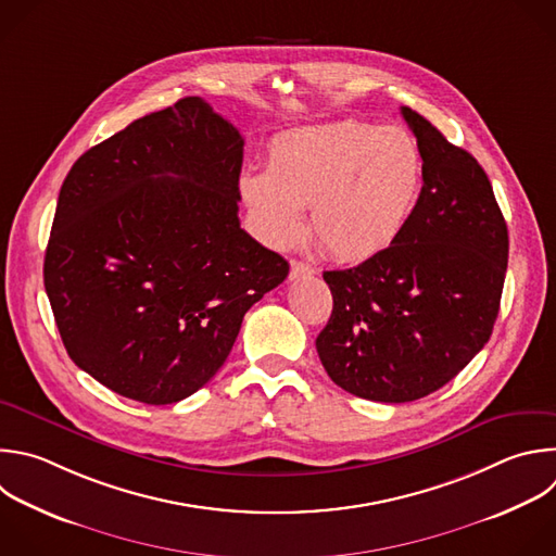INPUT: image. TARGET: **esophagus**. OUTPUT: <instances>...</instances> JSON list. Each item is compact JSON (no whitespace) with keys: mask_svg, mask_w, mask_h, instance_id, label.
I'll list each match as a JSON object with an SVG mask.
<instances>
[{"mask_svg":"<svg viewBox=\"0 0 556 556\" xmlns=\"http://www.w3.org/2000/svg\"><path fill=\"white\" fill-rule=\"evenodd\" d=\"M305 275H314V268L305 262L292 260L290 262V279H299V277H305Z\"/></svg>","mask_w":556,"mask_h":556,"instance_id":"obj_1","label":"esophagus"}]
</instances>
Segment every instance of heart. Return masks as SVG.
Instances as JSON below:
<instances>
[{
	"mask_svg": "<svg viewBox=\"0 0 556 556\" xmlns=\"http://www.w3.org/2000/svg\"><path fill=\"white\" fill-rule=\"evenodd\" d=\"M426 161L402 128L357 119L279 132L266 150V169L240 176V194L255 233L288 249L305 231L340 262H362L389 249L421 199Z\"/></svg>",
	"mask_w": 556,
	"mask_h": 556,
	"instance_id": "b5f03b06",
	"label": "heart"
}]
</instances>
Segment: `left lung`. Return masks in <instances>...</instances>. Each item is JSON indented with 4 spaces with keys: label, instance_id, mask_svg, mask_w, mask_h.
Instances as JSON below:
<instances>
[{
    "label": "left lung",
    "instance_id": "8db88e82",
    "mask_svg": "<svg viewBox=\"0 0 556 556\" xmlns=\"http://www.w3.org/2000/svg\"><path fill=\"white\" fill-rule=\"evenodd\" d=\"M402 115L426 161L421 199L389 249L323 273L333 309L316 338L340 389L384 404L439 391L489 342L508 262L486 172L417 111Z\"/></svg>",
    "mask_w": 556,
    "mask_h": 556
}]
</instances>
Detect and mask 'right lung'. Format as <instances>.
Instances as JSON below:
<instances>
[{
    "instance_id": "add662e5",
    "label": "right lung",
    "mask_w": 556,
    "mask_h": 556,
    "mask_svg": "<svg viewBox=\"0 0 556 556\" xmlns=\"http://www.w3.org/2000/svg\"><path fill=\"white\" fill-rule=\"evenodd\" d=\"M244 139L199 96L89 148L59 194L43 281L63 344L113 393L203 389L288 262L238 218Z\"/></svg>"
}]
</instances>
